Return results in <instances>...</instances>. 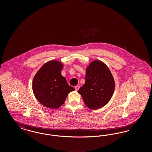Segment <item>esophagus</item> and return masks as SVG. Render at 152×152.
<instances>
[{"label": "esophagus", "instance_id": "esophagus-1", "mask_svg": "<svg viewBox=\"0 0 152 152\" xmlns=\"http://www.w3.org/2000/svg\"><path fill=\"white\" fill-rule=\"evenodd\" d=\"M79 86H76L75 87V89H76V91H78V90H79Z\"/></svg>", "mask_w": 152, "mask_h": 152}]
</instances>
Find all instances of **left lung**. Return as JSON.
Here are the masks:
<instances>
[{
    "label": "left lung",
    "mask_w": 152,
    "mask_h": 152,
    "mask_svg": "<svg viewBox=\"0 0 152 152\" xmlns=\"http://www.w3.org/2000/svg\"><path fill=\"white\" fill-rule=\"evenodd\" d=\"M115 90V81L108 67L99 60H94L87 67L86 83L80 88L85 104L97 109L105 105Z\"/></svg>",
    "instance_id": "obj_1"
}]
</instances>
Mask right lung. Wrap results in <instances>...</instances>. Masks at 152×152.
I'll list each match as a JSON object with an SVG mask.
<instances>
[{
	"label": "right lung",
	"instance_id": "obj_1",
	"mask_svg": "<svg viewBox=\"0 0 152 152\" xmlns=\"http://www.w3.org/2000/svg\"><path fill=\"white\" fill-rule=\"evenodd\" d=\"M63 68L60 61H48L41 67L33 80L34 94L39 102L47 108H59L68 94L75 90L61 75Z\"/></svg>",
	"mask_w": 152,
	"mask_h": 152
}]
</instances>
